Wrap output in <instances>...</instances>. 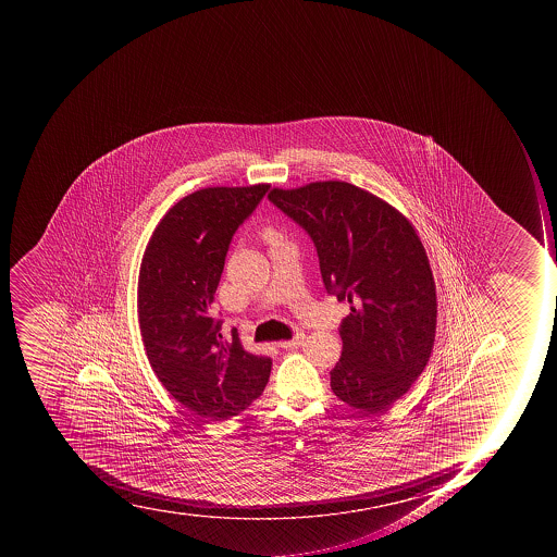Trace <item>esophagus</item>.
<instances>
[{"label":"esophagus","mask_w":557,"mask_h":557,"mask_svg":"<svg viewBox=\"0 0 557 557\" xmlns=\"http://www.w3.org/2000/svg\"><path fill=\"white\" fill-rule=\"evenodd\" d=\"M302 339H305V336H302V334H298V336H294L293 339L278 343V346L284 348V350H293V348H298V346L302 345Z\"/></svg>","instance_id":"34e87169"}]
</instances>
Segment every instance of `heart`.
I'll list each match as a JSON object with an SVG mask.
<instances>
[{
    "mask_svg": "<svg viewBox=\"0 0 557 557\" xmlns=\"http://www.w3.org/2000/svg\"><path fill=\"white\" fill-rule=\"evenodd\" d=\"M267 237L268 238H275V232H273V230H267Z\"/></svg>",
    "mask_w": 557,
    "mask_h": 557,
    "instance_id": "1",
    "label": "heart"
}]
</instances>
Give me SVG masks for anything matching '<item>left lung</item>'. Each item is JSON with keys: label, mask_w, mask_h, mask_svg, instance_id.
<instances>
[{"label": "left lung", "mask_w": 557, "mask_h": 557, "mask_svg": "<svg viewBox=\"0 0 557 557\" xmlns=\"http://www.w3.org/2000/svg\"><path fill=\"white\" fill-rule=\"evenodd\" d=\"M268 198L307 230L325 289L348 299L331 388L351 408L380 412L408 394L434 350L437 294L411 221L345 181L273 188Z\"/></svg>", "instance_id": "obj_1"}]
</instances>
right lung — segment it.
Wrapping results in <instances>:
<instances>
[{"instance_id": "obj_1", "label": "right lung", "mask_w": 557, "mask_h": 557, "mask_svg": "<svg viewBox=\"0 0 557 557\" xmlns=\"http://www.w3.org/2000/svg\"><path fill=\"white\" fill-rule=\"evenodd\" d=\"M270 184L214 186L181 198L146 246L137 308L149 363L166 392L203 418L237 417L263 394L272 359L221 336L209 313L233 233Z\"/></svg>"}]
</instances>
